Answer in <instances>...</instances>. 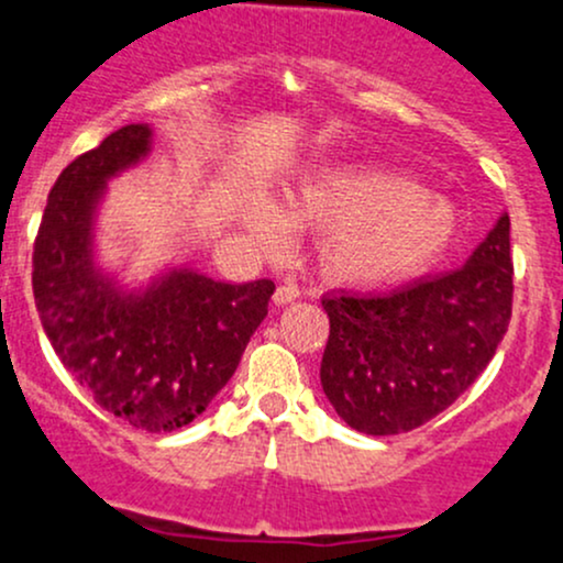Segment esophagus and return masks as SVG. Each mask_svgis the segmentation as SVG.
Segmentation results:
<instances>
[{
  "label": "esophagus",
  "instance_id": "obj_1",
  "mask_svg": "<svg viewBox=\"0 0 563 563\" xmlns=\"http://www.w3.org/2000/svg\"><path fill=\"white\" fill-rule=\"evenodd\" d=\"M299 299V288L294 286V283H283V286H277L273 301L277 303V307H286V303L296 301Z\"/></svg>",
  "mask_w": 563,
  "mask_h": 563
}]
</instances>
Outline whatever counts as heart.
Instances as JSON below:
<instances>
[{
	"instance_id": "b5f03b06",
	"label": "heart",
	"mask_w": 563,
	"mask_h": 563,
	"mask_svg": "<svg viewBox=\"0 0 563 563\" xmlns=\"http://www.w3.org/2000/svg\"><path fill=\"white\" fill-rule=\"evenodd\" d=\"M245 228L269 254L288 249L290 228L320 232L318 264L328 280L380 288L442 262L457 243L463 219L455 203L426 192L405 172L322 164L290 183L280 203L254 200Z\"/></svg>"
}]
</instances>
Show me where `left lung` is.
I'll return each instance as SVG.
<instances>
[{"instance_id":"obj_1","label":"left lung","mask_w":563,"mask_h":563,"mask_svg":"<svg viewBox=\"0 0 563 563\" xmlns=\"http://www.w3.org/2000/svg\"><path fill=\"white\" fill-rule=\"evenodd\" d=\"M510 301V219L500 214L461 269L386 296H322L331 318L322 391L363 434L418 429L482 376L508 331Z\"/></svg>"}]
</instances>
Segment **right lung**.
<instances>
[{
    "label": "right lung",
    "mask_w": 563,
    "mask_h": 563,
    "mask_svg": "<svg viewBox=\"0 0 563 563\" xmlns=\"http://www.w3.org/2000/svg\"><path fill=\"white\" fill-rule=\"evenodd\" d=\"M153 129L126 124L63 169L34 243V299L60 363L134 429H183L222 391L260 322L273 280L224 283L169 267L145 288L95 262L108 183L147 158Z\"/></svg>",
    "instance_id": "obj_1"
}]
</instances>
